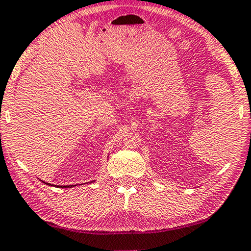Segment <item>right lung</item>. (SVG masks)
I'll return each instance as SVG.
<instances>
[{"instance_id":"obj_1","label":"right lung","mask_w":251,"mask_h":251,"mask_svg":"<svg viewBox=\"0 0 251 251\" xmlns=\"http://www.w3.org/2000/svg\"><path fill=\"white\" fill-rule=\"evenodd\" d=\"M43 183H45V182H43ZM47 184H49V183H47ZM49 185H50V184H49ZM69 186H70V185H68V186H67V185H66V186H65V188H69Z\"/></svg>"}]
</instances>
